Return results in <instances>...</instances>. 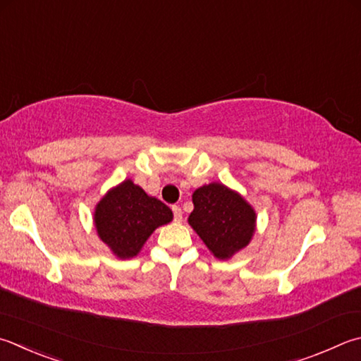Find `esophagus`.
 I'll use <instances>...</instances> for the list:
<instances>
[{
  "instance_id": "34e87169",
  "label": "esophagus",
  "mask_w": 361,
  "mask_h": 361,
  "mask_svg": "<svg viewBox=\"0 0 361 361\" xmlns=\"http://www.w3.org/2000/svg\"><path fill=\"white\" fill-rule=\"evenodd\" d=\"M172 212H173V218H175V221H176V222H181V219H183V212H181V208H180L178 205H173V207H172Z\"/></svg>"
}]
</instances>
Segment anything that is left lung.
Masks as SVG:
<instances>
[{
  "label": "left lung",
  "mask_w": 361,
  "mask_h": 361,
  "mask_svg": "<svg viewBox=\"0 0 361 361\" xmlns=\"http://www.w3.org/2000/svg\"><path fill=\"white\" fill-rule=\"evenodd\" d=\"M192 203L189 226L216 259H232L251 243L257 214L240 192L213 181L195 189Z\"/></svg>",
  "instance_id": "8db88e82"
}]
</instances>
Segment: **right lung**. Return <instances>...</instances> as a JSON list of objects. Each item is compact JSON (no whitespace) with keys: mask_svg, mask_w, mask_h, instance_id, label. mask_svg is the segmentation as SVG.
<instances>
[{"mask_svg":"<svg viewBox=\"0 0 361 361\" xmlns=\"http://www.w3.org/2000/svg\"><path fill=\"white\" fill-rule=\"evenodd\" d=\"M172 219L166 203L148 195L130 178L109 189L93 214L97 237L121 260L135 257L156 228Z\"/></svg>","mask_w":361,"mask_h":361,"instance_id":"1","label":"right lung"}]
</instances>
